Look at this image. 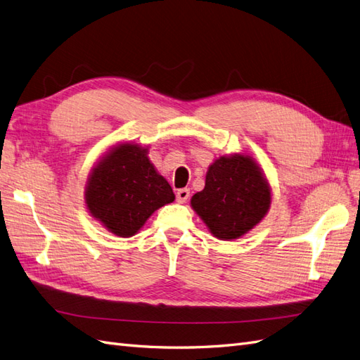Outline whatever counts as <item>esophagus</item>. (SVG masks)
I'll return each instance as SVG.
<instances>
[{
	"label": "esophagus",
	"instance_id": "esophagus-1",
	"mask_svg": "<svg viewBox=\"0 0 360 360\" xmlns=\"http://www.w3.org/2000/svg\"><path fill=\"white\" fill-rule=\"evenodd\" d=\"M189 200V189L183 188L177 191V201L179 202H186Z\"/></svg>",
	"mask_w": 360,
	"mask_h": 360
}]
</instances>
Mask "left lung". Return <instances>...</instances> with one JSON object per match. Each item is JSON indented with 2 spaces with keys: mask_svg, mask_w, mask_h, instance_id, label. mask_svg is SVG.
Segmentation results:
<instances>
[{
  "mask_svg": "<svg viewBox=\"0 0 360 360\" xmlns=\"http://www.w3.org/2000/svg\"><path fill=\"white\" fill-rule=\"evenodd\" d=\"M271 200V186L256 159L233 153L209 165L206 184L193 193L191 207L217 239L235 240L266 217Z\"/></svg>",
  "mask_w": 360,
  "mask_h": 360,
  "instance_id": "left-lung-1",
  "label": "left lung"
}]
</instances>
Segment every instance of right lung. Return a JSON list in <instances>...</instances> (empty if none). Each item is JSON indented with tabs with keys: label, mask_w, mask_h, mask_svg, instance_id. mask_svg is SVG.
Masks as SVG:
<instances>
[{
	"label": "right lung",
	"mask_w": 360,
	"mask_h": 360,
	"mask_svg": "<svg viewBox=\"0 0 360 360\" xmlns=\"http://www.w3.org/2000/svg\"><path fill=\"white\" fill-rule=\"evenodd\" d=\"M150 145L120 142L91 169L84 188L89 215L115 236L130 238L162 206L176 200L148 158Z\"/></svg>",
	"instance_id": "right-lung-1"
}]
</instances>
